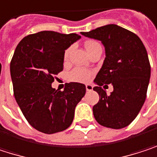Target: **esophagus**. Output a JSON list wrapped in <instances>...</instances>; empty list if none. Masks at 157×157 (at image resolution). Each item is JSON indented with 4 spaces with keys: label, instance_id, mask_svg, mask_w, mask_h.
I'll return each mask as SVG.
<instances>
[{
    "label": "esophagus",
    "instance_id": "1",
    "mask_svg": "<svg viewBox=\"0 0 157 157\" xmlns=\"http://www.w3.org/2000/svg\"><path fill=\"white\" fill-rule=\"evenodd\" d=\"M86 89H87V91H92L93 90V86L90 85V84H87L86 85Z\"/></svg>",
    "mask_w": 157,
    "mask_h": 157
}]
</instances>
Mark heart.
Masks as SVG:
<instances>
[{"mask_svg": "<svg viewBox=\"0 0 157 157\" xmlns=\"http://www.w3.org/2000/svg\"><path fill=\"white\" fill-rule=\"evenodd\" d=\"M98 44L97 41H88L86 43V49L87 50L90 49L92 46ZM69 49H68L64 53V58L67 59L69 56ZM92 76V72L88 69L83 68H75L68 74V79L72 82H78V83H87L90 80Z\"/></svg>", "mask_w": 157, "mask_h": 157, "instance_id": "b5f03b06", "label": "heart"}]
</instances>
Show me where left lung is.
I'll use <instances>...</instances> for the list:
<instances>
[{"mask_svg": "<svg viewBox=\"0 0 157 157\" xmlns=\"http://www.w3.org/2000/svg\"><path fill=\"white\" fill-rule=\"evenodd\" d=\"M81 34L100 40L106 52L94 79L98 86L93 89L99 95V101L93 107L94 117L103 127L126 128L136 117L147 98L151 75L147 49L137 35L116 24ZM107 84L114 88L109 96L101 88Z\"/></svg>", "mask_w": 157, "mask_h": 157, "instance_id": "1", "label": "left lung"}]
</instances>
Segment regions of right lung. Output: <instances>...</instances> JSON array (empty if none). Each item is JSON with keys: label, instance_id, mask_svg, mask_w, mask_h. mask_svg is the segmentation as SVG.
Wrapping results in <instances>:
<instances>
[{"label": "right lung", "instance_id": "obj_1", "mask_svg": "<svg viewBox=\"0 0 157 157\" xmlns=\"http://www.w3.org/2000/svg\"><path fill=\"white\" fill-rule=\"evenodd\" d=\"M81 36L43 30L23 38L10 61L15 99L29 125L54 134L71 125L75 108L86 94V86L67 83L63 91L51 87L63 70L64 53Z\"/></svg>", "mask_w": 157, "mask_h": 157}]
</instances>
